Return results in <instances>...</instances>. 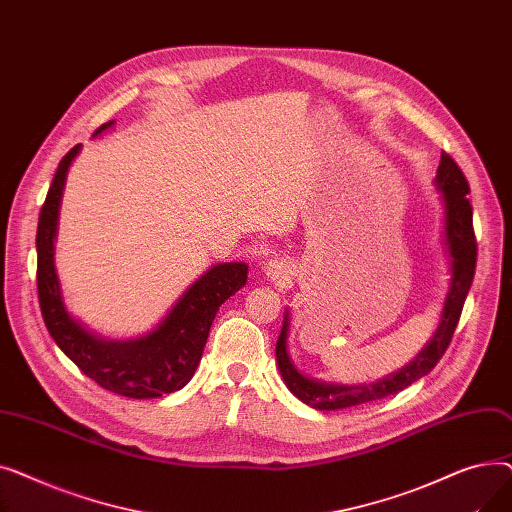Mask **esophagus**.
<instances>
[{
	"label": "esophagus",
	"mask_w": 512,
	"mask_h": 512,
	"mask_svg": "<svg viewBox=\"0 0 512 512\" xmlns=\"http://www.w3.org/2000/svg\"><path fill=\"white\" fill-rule=\"evenodd\" d=\"M263 272H265L267 278H270V280H278V282L288 280L290 274H292L290 263H288L284 257H272L270 261H267V263L263 265Z\"/></svg>",
	"instance_id": "esophagus-1"
}]
</instances>
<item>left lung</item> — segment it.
Wrapping results in <instances>:
<instances>
[{
  "label": "left lung",
  "mask_w": 512,
  "mask_h": 512,
  "mask_svg": "<svg viewBox=\"0 0 512 512\" xmlns=\"http://www.w3.org/2000/svg\"><path fill=\"white\" fill-rule=\"evenodd\" d=\"M436 186L440 191L444 203V245L450 257V286L444 299V309L440 315L438 330L434 332L421 353L396 373H390L388 378L373 382V384H359V386H342V384H328L319 382L303 375L297 365L292 363L286 338H288V313L284 315L282 332L276 342V361L284 384L288 390L303 400L305 405L317 411H336L365 405L371 400H380L392 396L400 390L409 388L413 382L421 380L423 375L432 371L446 348L452 340V334L459 324V317L469 294L473 276H475V263H477V240L473 232V209L469 203V182L456 161L442 151L440 166L436 174Z\"/></svg>",
  "instance_id": "obj_1"
}]
</instances>
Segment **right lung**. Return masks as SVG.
<instances>
[{
    "instance_id": "obj_1",
    "label": "right lung",
    "mask_w": 512,
    "mask_h": 512,
    "mask_svg": "<svg viewBox=\"0 0 512 512\" xmlns=\"http://www.w3.org/2000/svg\"><path fill=\"white\" fill-rule=\"evenodd\" d=\"M114 124L105 122L97 134ZM80 145L60 161L39 213L37 226V290L45 326L64 355L101 388L128 398H159L184 388L201 361L209 328L220 305L247 282V263H218L186 288L157 328L134 340H105L74 319L62 299L53 263V240L68 168Z\"/></svg>"
}]
</instances>
